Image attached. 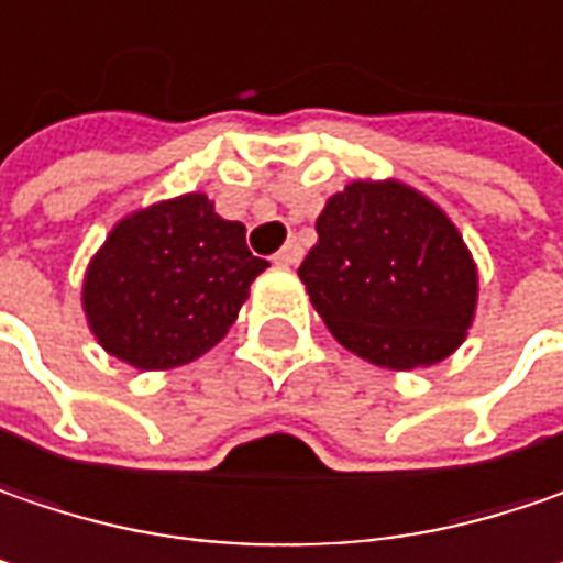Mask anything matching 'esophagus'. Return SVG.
Instances as JSON below:
<instances>
[{
    "label": "esophagus",
    "mask_w": 563,
    "mask_h": 563,
    "mask_svg": "<svg viewBox=\"0 0 563 563\" xmlns=\"http://www.w3.org/2000/svg\"><path fill=\"white\" fill-rule=\"evenodd\" d=\"M274 261H277L280 267H296V264L302 261V245H299V242H286V245L274 254Z\"/></svg>",
    "instance_id": "34e87169"
}]
</instances>
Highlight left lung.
I'll return each mask as SVG.
<instances>
[{"instance_id": "8db88e82", "label": "left lung", "mask_w": 563, "mask_h": 563, "mask_svg": "<svg viewBox=\"0 0 563 563\" xmlns=\"http://www.w3.org/2000/svg\"><path fill=\"white\" fill-rule=\"evenodd\" d=\"M299 280L334 341L411 373L465 344L478 312V264L449 213L398 178H356L324 200Z\"/></svg>"}]
</instances>
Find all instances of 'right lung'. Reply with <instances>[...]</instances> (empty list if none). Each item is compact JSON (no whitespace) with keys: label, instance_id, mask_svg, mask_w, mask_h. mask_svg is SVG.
<instances>
[{"label":"right lung","instance_id":"add662e5","mask_svg":"<svg viewBox=\"0 0 563 563\" xmlns=\"http://www.w3.org/2000/svg\"><path fill=\"white\" fill-rule=\"evenodd\" d=\"M267 267L245 245V225L190 190L111 225L85 267V321L120 363L143 373L175 369L229 334Z\"/></svg>","mask_w":563,"mask_h":563}]
</instances>
